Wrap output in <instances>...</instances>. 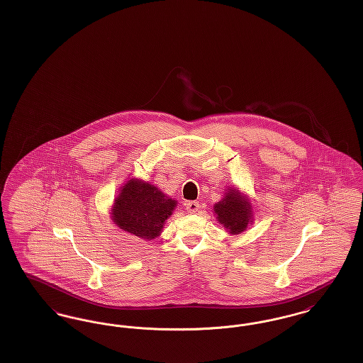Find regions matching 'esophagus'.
Listing matches in <instances>:
<instances>
[{
	"instance_id": "34e87169",
	"label": "esophagus",
	"mask_w": 363,
	"mask_h": 363,
	"mask_svg": "<svg viewBox=\"0 0 363 363\" xmlns=\"http://www.w3.org/2000/svg\"><path fill=\"white\" fill-rule=\"evenodd\" d=\"M185 206H186V211L189 213H197L200 211V204L197 201H188Z\"/></svg>"
}]
</instances>
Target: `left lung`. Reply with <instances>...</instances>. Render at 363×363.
<instances>
[{"instance_id":"1","label":"left lung","mask_w":363,"mask_h":363,"mask_svg":"<svg viewBox=\"0 0 363 363\" xmlns=\"http://www.w3.org/2000/svg\"><path fill=\"white\" fill-rule=\"evenodd\" d=\"M219 223H222L230 234H241L253 222L252 204L246 196L235 188H228L225 196L213 206Z\"/></svg>"}]
</instances>
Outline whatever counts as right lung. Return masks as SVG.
<instances>
[{
  "instance_id": "obj_1",
  "label": "right lung",
  "mask_w": 363,
  "mask_h": 363,
  "mask_svg": "<svg viewBox=\"0 0 363 363\" xmlns=\"http://www.w3.org/2000/svg\"><path fill=\"white\" fill-rule=\"evenodd\" d=\"M177 201L150 182L129 179L111 208L113 222L121 230L141 240L152 241L160 235L164 222L170 218Z\"/></svg>"
}]
</instances>
